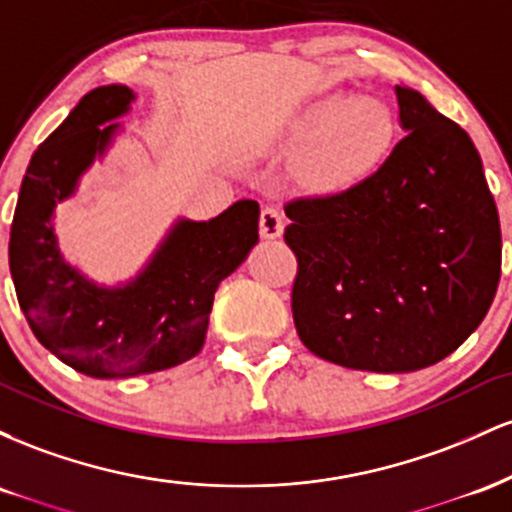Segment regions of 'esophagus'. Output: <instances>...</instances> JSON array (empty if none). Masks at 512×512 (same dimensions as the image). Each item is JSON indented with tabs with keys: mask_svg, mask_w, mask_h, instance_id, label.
I'll use <instances>...</instances> for the list:
<instances>
[{
	"mask_svg": "<svg viewBox=\"0 0 512 512\" xmlns=\"http://www.w3.org/2000/svg\"><path fill=\"white\" fill-rule=\"evenodd\" d=\"M284 214L276 207H264L260 214V236L267 240L279 238L284 233Z\"/></svg>",
	"mask_w": 512,
	"mask_h": 512,
	"instance_id": "esophagus-1",
	"label": "esophagus"
}]
</instances>
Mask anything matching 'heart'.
<instances>
[{
    "label": "heart",
    "instance_id": "heart-1",
    "mask_svg": "<svg viewBox=\"0 0 512 512\" xmlns=\"http://www.w3.org/2000/svg\"><path fill=\"white\" fill-rule=\"evenodd\" d=\"M397 137L392 108L375 96L332 93L317 98L276 127L269 144L296 154L293 170L313 190H346L366 180Z\"/></svg>",
    "mask_w": 512,
    "mask_h": 512
}]
</instances>
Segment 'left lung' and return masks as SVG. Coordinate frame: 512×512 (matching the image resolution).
<instances>
[{"instance_id":"obj_1","label":"left lung","mask_w":512,"mask_h":512,"mask_svg":"<svg viewBox=\"0 0 512 512\" xmlns=\"http://www.w3.org/2000/svg\"><path fill=\"white\" fill-rule=\"evenodd\" d=\"M395 93L407 137L383 166L284 207L298 337L325 361L373 373L450 356L501 279V223L479 151L419 91Z\"/></svg>"}]
</instances>
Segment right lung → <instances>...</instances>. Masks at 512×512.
Masks as SVG:
<instances>
[{"instance_id": "obj_1", "label": "right lung", "mask_w": 512, "mask_h": 512, "mask_svg": "<svg viewBox=\"0 0 512 512\" xmlns=\"http://www.w3.org/2000/svg\"><path fill=\"white\" fill-rule=\"evenodd\" d=\"M134 91L98 86L38 146L9 238L16 298L38 342L91 378H134L190 361L207 339L214 293L260 240V204L209 221L180 219L149 264L122 286H98L64 262L52 214L113 142Z\"/></svg>"}]
</instances>
